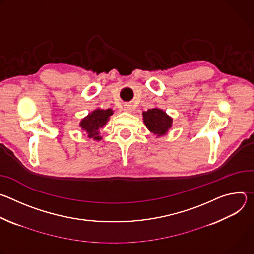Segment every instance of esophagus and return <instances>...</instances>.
Wrapping results in <instances>:
<instances>
[{"mask_svg": "<svg viewBox=\"0 0 254 254\" xmlns=\"http://www.w3.org/2000/svg\"><path fill=\"white\" fill-rule=\"evenodd\" d=\"M124 108H125V111H126L127 113H131V112H132V106H131L130 104H126Z\"/></svg>", "mask_w": 254, "mask_h": 254, "instance_id": "obj_1", "label": "esophagus"}]
</instances>
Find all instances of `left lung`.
Masks as SVG:
<instances>
[{
	"mask_svg": "<svg viewBox=\"0 0 254 254\" xmlns=\"http://www.w3.org/2000/svg\"><path fill=\"white\" fill-rule=\"evenodd\" d=\"M142 121L147 128L157 137L166 135L173 124V119L159 107L142 112Z\"/></svg>",
	"mask_w": 254,
	"mask_h": 254,
	"instance_id": "8db88e82",
	"label": "left lung"
}]
</instances>
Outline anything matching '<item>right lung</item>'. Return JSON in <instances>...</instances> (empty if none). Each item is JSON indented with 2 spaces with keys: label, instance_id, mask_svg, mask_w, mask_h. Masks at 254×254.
<instances>
[{
  "label": "right lung",
  "instance_id": "obj_1",
  "mask_svg": "<svg viewBox=\"0 0 254 254\" xmlns=\"http://www.w3.org/2000/svg\"><path fill=\"white\" fill-rule=\"evenodd\" d=\"M113 115L114 111L111 110V108H108V110L96 108V110H94L81 120V122L79 123V127L87 133V136L89 138H93V140H100L102 137L99 135V130L100 128L105 127Z\"/></svg>",
  "mask_w": 254,
  "mask_h": 254
}]
</instances>
